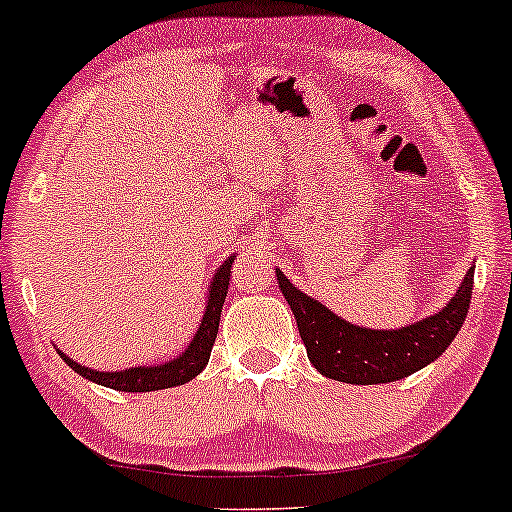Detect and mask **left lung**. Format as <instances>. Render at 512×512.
I'll list each match as a JSON object with an SVG mask.
<instances>
[{
	"label": "left lung",
	"mask_w": 512,
	"mask_h": 512,
	"mask_svg": "<svg viewBox=\"0 0 512 512\" xmlns=\"http://www.w3.org/2000/svg\"><path fill=\"white\" fill-rule=\"evenodd\" d=\"M276 281L296 317L298 332L310 363L325 378L351 385L395 383L426 368L443 354L460 332L469 310L474 286V267L464 274L455 296L436 315L416 320L397 330H370L351 325L327 305L293 286L281 269Z\"/></svg>",
	"instance_id": "1"
}]
</instances>
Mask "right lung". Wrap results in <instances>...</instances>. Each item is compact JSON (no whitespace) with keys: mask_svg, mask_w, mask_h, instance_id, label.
<instances>
[{"mask_svg":"<svg viewBox=\"0 0 512 512\" xmlns=\"http://www.w3.org/2000/svg\"><path fill=\"white\" fill-rule=\"evenodd\" d=\"M236 260V255L226 257L219 264L214 276L209 281L207 289V305H204L202 320L192 337V342L187 344V349L180 356L170 358L166 363H156V366H132L125 370H96L88 368L84 363L74 361L72 356H67L64 351L57 349V354L74 373H79L81 378L91 380V383L110 387V390L120 392H156V390H168V387H178L190 383L192 378H197L204 368H207L211 346L216 342V334H219V320L223 301H226L228 293V279H231V264Z\"/></svg>","mask_w":512,"mask_h":512,"instance_id":"right-lung-1","label":"right lung"}]
</instances>
